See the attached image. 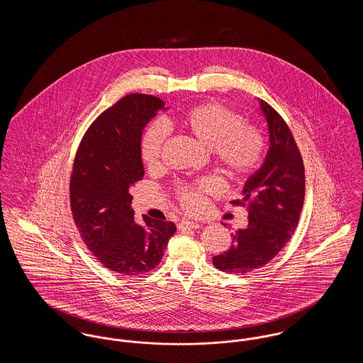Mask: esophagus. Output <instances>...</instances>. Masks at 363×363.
Returning a JSON list of instances; mask_svg holds the SVG:
<instances>
[{
    "label": "esophagus",
    "mask_w": 363,
    "mask_h": 363,
    "mask_svg": "<svg viewBox=\"0 0 363 363\" xmlns=\"http://www.w3.org/2000/svg\"><path fill=\"white\" fill-rule=\"evenodd\" d=\"M200 223H197V222H191V220H182L179 225H178V228L179 230H185V228H199L200 227Z\"/></svg>",
    "instance_id": "obj_1"
}]
</instances>
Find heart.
<instances>
[{"label": "heart", "mask_w": 363, "mask_h": 363, "mask_svg": "<svg viewBox=\"0 0 363 363\" xmlns=\"http://www.w3.org/2000/svg\"><path fill=\"white\" fill-rule=\"evenodd\" d=\"M164 128H177L211 148L219 170L231 181H243L259 167L265 152V140L259 128L245 123L241 116L218 104H197L178 118L164 121ZM166 132L160 125H151L143 135L140 154L144 164L156 167ZM218 189L215 181L204 178L194 184L177 186L175 197L188 212L203 207L204 196Z\"/></svg>", "instance_id": "1"}]
</instances>
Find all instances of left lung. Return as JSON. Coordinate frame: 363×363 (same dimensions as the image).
I'll list each match as a JSON object with an SVG mask.
<instances>
[{
  "label": "left lung",
  "instance_id": "8db88e82",
  "mask_svg": "<svg viewBox=\"0 0 363 363\" xmlns=\"http://www.w3.org/2000/svg\"><path fill=\"white\" fill-rule=\"evenodd\" d=\"M269 128V151L253 174L243 197L231 201L246 208L247 227L237 230L230 247L212 257L223 271L245 275L268 264L290 241L305 199V167L289 125L271 104L261 101Z\"/></svg>",
  "mask_w": 363,
  "mask_h": 363
}]
</instances>
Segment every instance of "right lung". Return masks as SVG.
I'll list each match as a JSON object with an SVG mask.
<instances>
[{
	"instance_id": "obj_1",
	"label": "right lung",
	"mask_w": 363,
	"mask_h": 363,
	"mask_svg": "<svg viewBox=\"0 0 363 363\" xmlns=\"http://www.w3.org/2000/svg\"><path fill=\"white\" fill-rule=\"evenodd\" d=\"M164 102L129 94L89 125L70 175V209L88 250L110 271L136 277L160 262L175 233L173 222H135L129 189L144 177L141 135Z\"/></svg>"
}]
</instances>
